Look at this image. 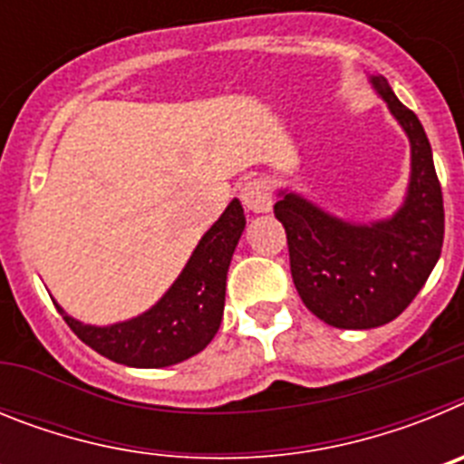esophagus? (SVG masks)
I'll return each instance as SVG.
<instances>
[{
	"instance_id": "esophagus-1",
	"label": "esophagus",
	"mask_w": 464,
	"mask_h": 464,
	"mask_svg": "<svg viewBox=\"0 0 464 464\" xmlns=\"http://www.w3.org/2000/svg\"><path fill=\"white\" fill-rule=\"evenodd\" d=\"M239 197L248 211L262 213L272 208V188L265 179H251V181L241 183Z\"/></svg>"
}]
</instances>
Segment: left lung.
<instances>
[{
	"label": "left lung",
	"mask_w": 464,
	"mask_h": 464,
	"mask_svg": "<svg viewBox=\"0 0 464 464\" xmlns=\"http://www.w3.org/2000/svg\"><path fill=\"white\" fill-rule=\"evenodd\" d=\"M411 141L407 202L391 220L351 225L295 192H281L274 216L285 227L290 274L306 309L339 330L395 321L428 281L444 244V197L428 134L383 76L372 79Z\"/></svg>",
	"instance_id": "8db88e82"
}]
</instances>
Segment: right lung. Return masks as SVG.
<instances>
[{"label":"right lung","instance_id":"right-lung-1","mask_svg":"<svg viewBox=\"0 0 464 464\" xmlns=\"http://www.w3.org/2000/svg\"><path fill=\"white\" fill-rule=\"evenodd\" d=\"M244 225V208L239 199H232L223 216L197 244L186 269L165 297L132 321L92 327L69 318L55 304L57 311L81 342L113 362L143 370L183 362L204 351L218 332L229 260Z\"/></svg>","mask_w":464,"mask_h":464}]
</instances>
